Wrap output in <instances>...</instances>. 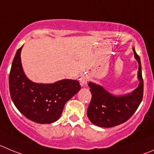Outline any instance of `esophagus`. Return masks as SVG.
Listing matches in <instances>:
<instances>
[{
  "label": "esophagus",
  "mask_w": 154,
  "mask_h": 154,
  "mask_svg": "<svg viewBox=\"0 0 154 154\" xmlns=\"http://www.w3.org/2000/svg\"><path fill=\"white\" fill-rule=\"evenodd\" d=\"M87 81H88V77H87L86 75H84L81 77V78H80V85L82 86V87H85L86 85H87Z\"/></svg>",
  "instance_id": "34e87169"
}]
</instances>
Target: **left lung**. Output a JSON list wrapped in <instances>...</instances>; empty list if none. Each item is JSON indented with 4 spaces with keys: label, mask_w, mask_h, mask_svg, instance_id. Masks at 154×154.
Masks as SVG:
<instances>
[{
    "label": "left lung",
    "mask_w": 154,
    "mask_h": 154,
    "mask_svg": "<svg viewBox=\"0 0 154 154\" xmlns=\"http://www.w3.org/2000/svg\"><path fill=\"white\" fill-rule=\"evenodd\" d=\"M134 57L137 60L138 87L129 94L116 96L108 92L102 86L88 83L92 94L87 109V117L92 124L100 127H113L123 124L132 117L140 104L143 94L140 58L133 48Z\"/></svg>",
    "instance_id": "left-lung-1"
}]
</instances>
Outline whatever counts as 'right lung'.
I'll return each mask as SVG.
<instances>
[{
  "label": "right lung",
  "instance_id": "obj_1",
  "mask_svg": "<svg viewBox=\"0 0 154 154\" xmlns=\"http://www.w3.org/2000/svg\"><path fill=\"white\" fill-rule=\"evenodd\" d=\"M23 46L17 51L9 74V90L17 110L38 124H51L60 118L65 103L80 90L78 80L63 79L53 84L29 80L20 59Z\"/></svg>",
  "mask_w": 154,
  "mask_h": 154
}]
</instances>
